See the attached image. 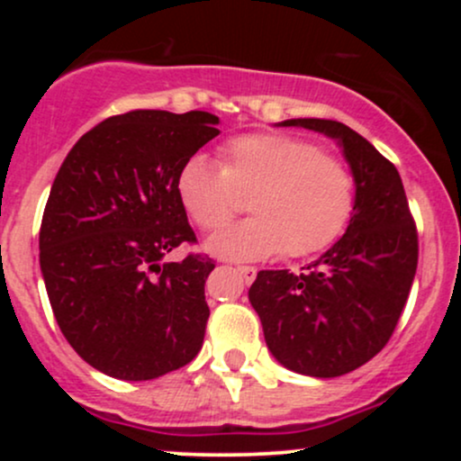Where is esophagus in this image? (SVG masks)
<instances>
[{
  "mask_svg": "<svg viewBox=\"0 0 461 461\" xmlns=\"http://www.w3.org/2000/svg\"><path fill=\"white\" fill-rule=\"evenodd\" d=\"M238 273L242 275V279H245L247 284H251L253 279H256L258 268H256V267H238Z\"/></svg>",
  "mask_w": 461,
  "mask_h": 461,
  "instance_id": "34e87169",
  "label": "esophagus"
}]
</instances>
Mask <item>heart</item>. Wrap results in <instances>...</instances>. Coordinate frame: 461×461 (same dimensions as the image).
I'll return each mask as SVG.
<instances>
[{
    "instance_id": "1",
    "label": "heart",
    "mask_w": 461,
    "mask_h": 461,
    "mask_svg": "<svg viewBox=\"0 0 461 461\" xmlns=\"http://www.w3.org/2000/svg\"><path fill=\"white\" fill-rule=\"evenodd\" d=\"M176 190L201 230L225 225L238 194H249L251 219L205 240V251L227 262L321 251L340 236L356 203V179L347 164L288 134L236 136L221 147V164L194 153L179 167Z\"/></svg>"
}]
</instances>
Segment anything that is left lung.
<instances>
[{
	"label": "left lung",
	"instance_id": "obj_1",
	"mask_svg": "<svg viewBox=\"0 0 461 461\" xmlns=\"http://www.w3.org/2000/svg\"><path fill=\"white\" fill-rule=\"evenodd\" d=\"M277 125L336 140L356 179V203L345 234L308 271H260L249 301L282 366L340 377L373 359L393 336L416 275V225L399 171L364 136L327 119Z\"/></svg>",
	"mask_w": 461,
	"mask_h": 461
}]
</instances>
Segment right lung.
Returning a JSON list of instances; mask_svg holds the SVG:
<instances>
[{"mask_svg":"<svg viewBox=\"0 0 461 461\" xmlns=\"http://www.w3.org/2000/svg\"><path fill=\"white\" fill-rule=\"evenodd\" d=\"M219 123L201 110L110 116L73 145L51 184L39 236L47 297L68 345L104 375L162 377L203 345L214 262L164 256L194 242L176 179Z\"/></svg>","mask_w":461,"mask_h":461,"instance_id":"obj_1","label":"right lung"}]
</instances>
